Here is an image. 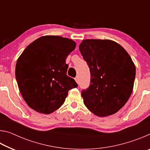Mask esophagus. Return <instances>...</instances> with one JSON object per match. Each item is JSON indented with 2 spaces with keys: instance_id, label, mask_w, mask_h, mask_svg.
<instances>
[{
  "instance_id": "esophagus-1",
  "label": "esophagus",
  "mask_w": 150,
  "mask_h": 150,
  "mask_svg": "<svg viewBox=\"0 0 150 150\" xmlns=\"http://www.w3.org/2000/svg\"><path fill=\"white\" fill-rule=\"evenodd\" d=\"M75 80L76 82H77V83H79V77H76L75 78Z\"/></svg>"
}]
</instances>
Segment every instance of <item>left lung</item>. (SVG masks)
I'll use <instances>...</instances> for the list:
<instances>
[{"label": "left lung", "instance_id": "1", "mask_svg": "<svg viewBox=\"0 0 150 150\" xmlns=\"http://www.w3.org/2000/svg\"><path fill=\"white\" fill-rule=\"evenodd\" d=\"M91 72V84L83 90L85 105L95 115H113L132 93L136 67L126 51L109 40H84L79 45Z\"/></svg>", "mask_w": 150, "mask_h": 150}]
</instances>
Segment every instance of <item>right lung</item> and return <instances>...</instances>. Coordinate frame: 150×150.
<instances>
[{"mask_svg":"<svg viewBox=\"0 0 150 150\" xmlns=\"http://www.w3.org/2000/svg\"><path fill=\"white\" fill-rule=\"evenodd\" d=\"M72 40L45 35L31 43L17 60L16 79L20 93L30 108L50 114L65 102L68 91L77 87L67 75L65 59L75 50Z\"/></svg>","mask_w":150,"mask_h":150,"instance_id":"obj_1","label":"right lung"}]
</instances>
